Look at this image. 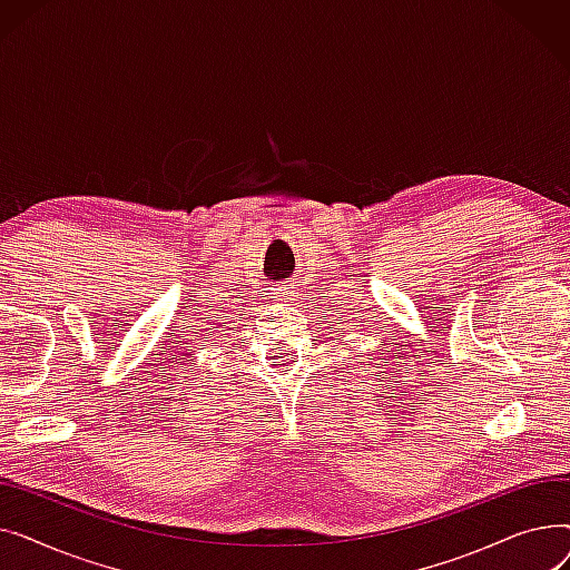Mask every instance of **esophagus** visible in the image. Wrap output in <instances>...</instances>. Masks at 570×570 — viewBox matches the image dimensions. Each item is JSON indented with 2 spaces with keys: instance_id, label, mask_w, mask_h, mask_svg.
<instances>
[{
  "instance_id": "34e87169",
  "label": "esophagus",
  "mask_w": 570,
  "mask_h": 570,
  "mask_svg": "<svg viewBox=\"0 0 570 570\" xmlns=\"http://www.w3.org/2000/svg\"><path fill=\"white\" fill-rule=\"evenodd\" d=\"M277 295H279V301H284V303H288L291 307H303L301 303H303V293H301V288H297V284L293 282V284H282L279 288H277Z\"/></svg>"
}]
</instances>
